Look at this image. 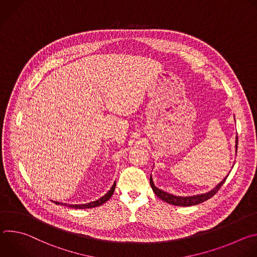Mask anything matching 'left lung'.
I'll list each match as a JSON object with an SVG mask.
<instances>
[{
	"label": "left lung",
	"instance_id": "obj_1",
	"mask_svg": "<svg viewBox=\"0 0 257 257\" xmlns=\"http://www.w3.org/2000/svg\"><path fill=\"white\" fill-rule=\"evenodd\" d=\"M235 146H236V150H237L238 149V136L236 137V145ZM236 154H237V151H236ZM229 175H227V177ZM227 177L221 183H219V184H217L212 190H210L206 193L197 194V195H193V196H176V195H173L171 193L165 192V191H163V190H161V189H159L158 187L155 186L152 176H151V179H150V183H151V186H152L155 194L159 198H161L162 200H164V201H166L170 204L177 205V206H191V205L199 204V203L211 198L219 190V188L223 186V184L226 182Z\"/></svg>",
	"mask_w": 257,
	"mask_h": 257
}]
</instances>
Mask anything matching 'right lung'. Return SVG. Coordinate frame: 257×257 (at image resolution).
Wrapping results in <instances>:
<instances>
[{
    "mask_svg": "<svg viewBox=\"0 0 257 257\" xmlns=\"http://www.w3.org/2000/svg\"><path fill=\"white\" fill-rule=\"evenodd\" d=\"M115 188H116V181L114 182V184H113V186H112V188L109 189L108 191H107V193H105L102 197H100V198H98L97 200H95V201H91V202H88V203H85V204H67V203H63V202H59V201H53L54 203H56V204H62V205H66V206H68V207H71V208H77V209H79V208H92V207H96V206H99V205H101V204H103L105 201H107L109 198L112 197V195H113V193H114V191H115Z\"/></svg>",
    "mask_w": 257,
    "mask_h": 257,
    "instance_id": "1",
    "label": "right lung"
}]
</instances>
